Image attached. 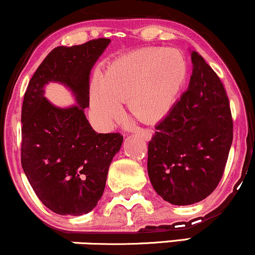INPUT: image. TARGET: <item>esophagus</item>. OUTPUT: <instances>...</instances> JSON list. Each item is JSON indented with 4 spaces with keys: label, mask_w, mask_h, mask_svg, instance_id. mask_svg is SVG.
<instances>
[{
    "label": "esophagus",
    "mask_w": 255,
    "mask_h": 255,
    "mask_svg": "<svg viewBox=\"0 0 255 255\" xmlns=\"http://www.w3.org/2000/svg\"><path fill=\"white\" fill-rule=\"evenodd\" d=\"M152 131L151 129H140L139 131H136V135L140 137V139L145 140V141H148V140L152 137Z\"/></svg>",
    "instance_id": "34e87169"
}]
</instances>
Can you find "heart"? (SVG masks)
I'll return each instance as SVG.
<instances>
[{
  "label": "heart",
  "instance_id": "b5f03b06",
  "mask_svg": "<svg viewBox=\"0 0 255 255\" xmlns=\"http://www.w3.org/2000/svg\"><path fill=\"white\" fill-rule=\"evenodd\" d=\"M188 64L174 49L141 48L114 58L102 77L90 81L93 118L102 128H110L121 116L127 101L130 115L145 124L168 116L186 83Z\"/></svg>",
  "mask_w": 255,
  "mask_h": 255
}]
</instances>
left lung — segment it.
I'll use <instances>...</instances> for the list:
<instances>
[{
  "label": "left lung",
  "instance_id": "8db88e82",
  "mask_svg": "<svg viewBox=\"0 0 255 255\" xmlns=\"http://www.w3.org/2000/svg\"><path fill=\"white\" fill-rule=\"evenodd\" d=\"M192 62L188 90L148 142L152 186L174 205L199 203L215 191L233 144L229 98L221 79L197 51Z\"/></svg>",
  "mask_w": 255,
  "mask_h": 255
}]
</instances>
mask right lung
<instances>
[{
    "instance_id": "1",
    "label": "right lung",
    "mask_w": 255,
    "mask_h": 255,
    "mask_svg": "<svg viewBox=\"0 0 255 255\" xmlns=\"http://www.w3.org/2000/svg\"><path fill=\"white\" fill-rule=\"evenodd\" d=\"M110 39L57 46L28 83L21 110V165L39 200L58 215L92 211L103 195L109 165L124 135L96 133L85 116L90 72ZM49 81L68 86L78 105L54 107L43 97Z\"/></svg>"
}]
</instances>
